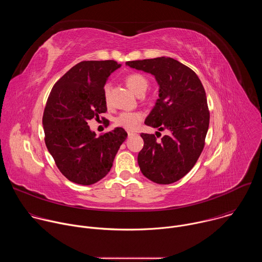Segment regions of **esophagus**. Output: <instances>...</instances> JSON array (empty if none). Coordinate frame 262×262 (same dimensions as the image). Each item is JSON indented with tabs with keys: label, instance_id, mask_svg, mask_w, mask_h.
Segmentation results:
<instances>
[{
	"label": "esophagus",
	"instance_id": "esophagus-1",
	"mask_svg": "<svg viewBox=\"0 0 262 262\" xmlns=\"http://www.w3.org/2000/svg\"><path fill=\"white\" fill-rule=\"evenodd\" d=\"M136 134L135 133H133V132H128L127 133V136H128V138H130V137H133V136H135Z\"/></svg>",
	"mask_w": 262,
	"mask_h": 262
}]
</instances>
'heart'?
<instances>
[{"instance_id":"heart-1","label":"heart","mask_w":262,"mask_h":262,"mask_svg":"<svg viewBox=\"0 0 262 262\" xmlns=\"http://www.w3.org/2000/svg\"><path fill=\"white\" fill-rule=\"evenodd\" d=\"M125 83L128 86V88L135 92L137 95H142L148 88V81L147 79L142 76L141 73H129L125 78ZM103 99L105 103L108 104L110 102V95H111V86L110 84H105L103 86ZM143 119V114L140 112H122L116 118H115V124L118 126H121L128 130L136 129L140 122Z\"/></svg>"}]
</instances>
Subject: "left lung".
<instances>
[{
  "mask_svg": "<svg viewBox=\"0 0 262 262\" xmlns=\"http://www.w3.org/2000/svg\"><path fill=\"white\" fill-rule=\"evenodd\" d=\"M129 67L149 72L160 85V98L145 124L168 135L141 134L144 146L138 164L145 177L160 184L173 183L188 174L205 145L209 110L204 87L190 67L169 57L128 61Z\"/></svg>",
  "mask_w": 262,
  "mask_h": 262,
  "instance_id": "1",
  "label": "left lung"
}]
</instances>
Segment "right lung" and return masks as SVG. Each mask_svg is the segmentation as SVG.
Here are the masks:
<instances>
[{"instance_id": "obj_1", "label": "right lung", "mask_w": 262, "mask_h": 262, "mask_svg": "<svg viewBox=\"0 0 262 262\" xmlns=\"http://www.w3.org/2000/svg\"><path fill=\"white\" fill-rule=\"evenodd\" d=\"M120 67L114 60L82 61L54 85L42 117L45 141L60 172L70 181L90 185L103 178L127 134L117 127L96 138L88 120L106 112L103 86Z\"/></svg>"}]
</instances>
